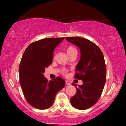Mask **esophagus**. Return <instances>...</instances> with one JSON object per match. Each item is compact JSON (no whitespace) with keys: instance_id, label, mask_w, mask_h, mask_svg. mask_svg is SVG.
Wrapping results in <instances>:
<instances>
[{"instance_id":"34e87169","label":"esophagus","mask_w":126,"mask_h":126,"mask_svg":"<svg viewBox=\"0 0 126 126\" xmlns=\"http://www.w3.org/2000/svg\"><path fill=\"white\" fill-rule=\"evenodd\" d=\"M65 82H66V85H70V82L69 81H68V80L65 81Z\"/></svg>"}]
</instances>
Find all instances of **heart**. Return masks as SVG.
Masks as SVG:
<instances>
[{
  "label": "heart",
  "instance_id": "b5f03b06",
  "mask_svg": "<svg viewBox=\"0 0 126 126\" xmlns=\"http://www.w3.org/2000/svg\"><path fill=\"white\" fill-rule=\"evenodd\" d=\"M75 51H76V49L75 48L73 47V46H68V47H66V52H67V53H68V55L72 54V53L75 52ZM62 72H63V73L64 74V75L66 74V73H67L66 70L65 69H63Z\"/></svg>",
  "mask_w": 126,
  "mask_h": 126
}]
</instances>
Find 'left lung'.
Returning a JSON list of instances; mask_svg holds the SVG:
<instances>
[{"label": "left lung", "mask_w": 126, "mask_h": 126, "mask_svg": "<svg viewBox=\"0 0 126 126\" xmlns=\"http://www.w3.org/2000/svg\"><path fill=\"white\" fill-rule=\"evenodd\" d=\"M68 42L80 50L81 57L76 68L75 78L82 80L83 84L76 87L75 95L70 98L72 106L78 110H86L98 101L106 81V66L100 48L88 39L81 37H66Z\"/></svg>", "instance_id": "1"}]
</instances>
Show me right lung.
<instances>
[{
	"instance_id": "obj_1",
	"label": "right lung",
	"mask_w": 126,
	"mask_h": 126,
	"mask_svg": "<svg viewBox=\"0 0 126 126\" xmlns=\"http://www.w3.org/2000/svg\"><path fill=\"white\" fill-rule=\"evenodd\" d=\"M64 38H47L35 41L29 45L22 56L19 68L20 86L27 102L37 109L50 107L56 94L65 85L60 77L48 81L44 75L45 68L52 63L54 49Z\"/></svg>"
}]
</instances>
